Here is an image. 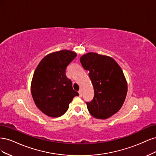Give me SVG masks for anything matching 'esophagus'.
<instances>
[{
	"mask_svg": "<svg viewBox=\"0 0 156 156\" xmlns=\"http://www.w3.org/2000/svg\"><path fill=\"white\" fill-rule=\"evenodd\" d=\"M78 92H79V96H82V94H83L82 90H79Z\"/></svg>",
	"mask_w": 156,
	"mask_h": 156,
	"instance_id": "esophagus-1",
	"label": "esophagus"
}]
</instances>
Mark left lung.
Masks as SVG:
<instances>
[{"label":"left lung","instance_id":"1","mask_svg":"<svg viewBox=\"0 0 156 156\" xmlns=\"http://www.w3.org/2000/svg\"><path fill=\"white\" fill-rule=\"evenodd\" d=\"M83 67L88 70L94 96L87 102L90 115L97 119H107L119 111L125 101L127 84L123 71L110 56L90 52L80 58Z\"/></svg>","mask_w":156,"mask_h":156}]
</instances>
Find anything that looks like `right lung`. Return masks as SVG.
Wrapping results in <instances>:
<instances>
[{
    "mask_svg": "<svg viewBox=\"0 0 156 156\" xmlns=\"http://www.w3.org/2000/svg\"><path fill=\"white\" fill-rule=\"evenodd\" d=\"M76 56L69 50L54 52L46 55L35 69L31 94L37 107L47 116H62L73 98L79 96L66 75V69Z\"/></svg>",
    "mask_w": 156,
    "mask_h": 156,
    "instance_id": "obj_1",
    "label": "right lung"
}]
</instances>
